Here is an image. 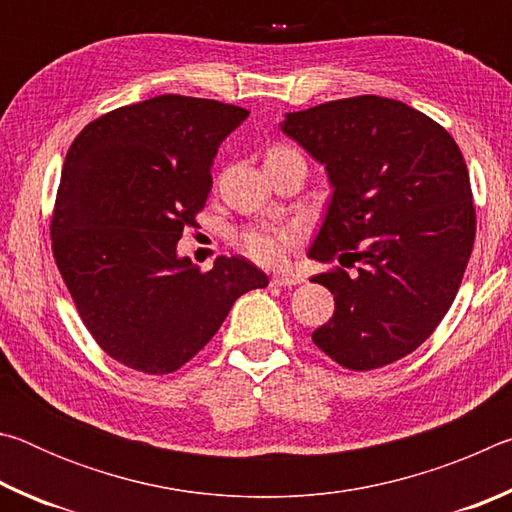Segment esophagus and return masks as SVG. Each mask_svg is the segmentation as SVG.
Instances as JSON below:
<instances>
[{"mask_svg":"<svg viewBox=\"0 0 512 512\" xmlns=\"http://www.w3.org/2000/svg\"><path fill=\"white\" fill-rule=\"evenodd\" d=\"M305 282V277H302L300 273H282V275H273L271 284H275V287H296V284H302Z\"/></svg>","mask_w":512,"mask_h":512,"instance_id":"1","label":"esophagus"}]
</instances>
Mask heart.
Instances as JSON below:
<instances>
[{"mask_svg":"<svg viewBox=\"0 0 512 512\" xmlns=\"http://www.w3.org/2000/svg\"><path fill=\"white\" fill-rule=\"evenodd\" d=\"M300 237L298 228H255L241 235L239 244L244 253L259 264H282L289 255V248Z\"/></svg>","mask_w":512,"mask_h":512,"instance_id":"b5f03b06","label":"heart"}]
</instances>
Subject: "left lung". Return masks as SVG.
I'll list each match as a JSON object with an SVG mask.
<instances>
[{
	"label": "left lung",
	"instance_id": "left-lung-1",
	"mask_svg": "<svg viewBox=\"0 0 512 512\" xmlns=\"http://www.w3.org/2000/svg\"><path fill=\"white\" fill-rule=\"evenodd\" d=\"M280 131L323 164L332 189L307 255L361 264L311 277L336 305L311 339L350 370L406 357L452 307L474 246L461 149L427 115L372 94L287 112Z\"/></svg>",
	"mask_w": 512,
	"mask_h": 512
}]
</instances>
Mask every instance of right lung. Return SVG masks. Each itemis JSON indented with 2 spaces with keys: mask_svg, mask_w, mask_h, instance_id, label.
I'll return each instance as SVG.
<instances>
[{
  "mask_svg": "<svg viewBox=\"0 0 512 512\" xmlns=\"http://www.w3.org/2000/svg\"><path fill=\"white\" fill-rule=\"evenodd\" d=\"M246 108L160 94L94 119L69 146L51 241L94 341L124 366L167 375L203 350L239 296L268 287L246 257L201 273L178 255L212 189L221 142Z\"/></svg>",
  "mask_w": 512,
  "mask_h": 512,
  "instance_id": "obj_1",
  "label": "right lung"
}]
</instances>
